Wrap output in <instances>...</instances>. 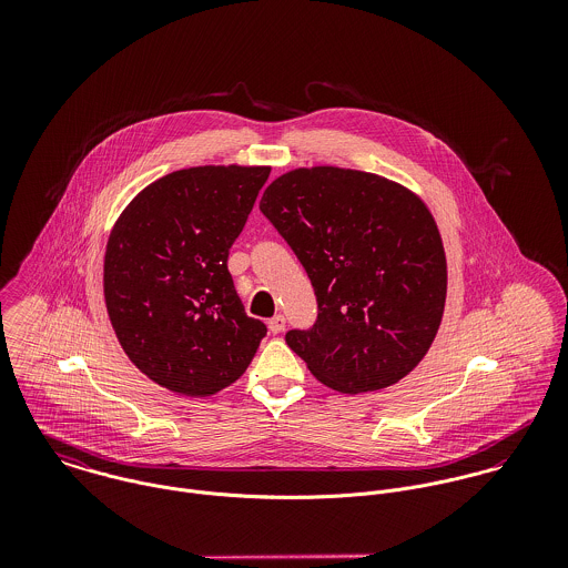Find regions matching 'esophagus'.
I'll return each mask as SVG.
<instances>
[{"label": "esophagus", "instance_id": "34e87169", "mask_svg": "<svg viewBox=\"0 0 568 568\" xmlns=\"http://www.w3.org/2000/svg\"><path fill=\"white\" fill-rule=\"evenodd\" d=\"M268 329H271V334H280L282 329H284V325H286V320H284V315H275V317H271L268 320Z\"/></svg>", "mask_w": 568, "mask_h": 568}]
</instances>
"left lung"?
Here are the masks:
<instances>
[{"mask_svg": "<svg viewBox=\"0 0 568 568\" xmlns=\"http://www.w3.org/2000/svg\"><path fill=\"white\" fill-rule=\"evenodd\" d=\"M262 214L306 268L320 317L288 347L341 394L396 385L426 356L444 317L446 253L426 203L398 181L311 165L280 174Z\"/></svg>", "mask_w": 568, "mask_h": 568, "instance_id": "left-lung-1", "label": "left lung"}]
</instances>
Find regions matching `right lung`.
<instances>
[{
    "label": "right lung",
    "instance_id": "add662e5",
    "mask_svg": "<svg viewBox=\"0 0 568 568\" xmlns=\"http://www.w3.org/2000/svg\"><path fill=\"white\" fill-rule=\"evenodd\" d=\"M271 165H194L146 185L104 251L109 322L129 361L172 394L236 383L266 325L244 313L227 268Z\"/></svg>",
    "mask_w": 568,
    "mask_h": 568
}]
</instances>
